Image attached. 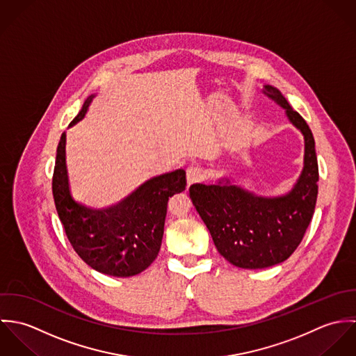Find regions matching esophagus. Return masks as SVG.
Returning a JSON list of instances; mask_svg holds the SVG:
<instances>
[{"mask_svg":"<svg viewBox=\"0 0 356 356\" xmlns=\"http://www.w3.org/2000/svg\"><path fill=\"white\" fill-rule=\"evenodd\" d=\"M204 172L203 170L199 165H191L186 170V179H188V185L196 184L203 181Z\"/></svg>","mask_w":356,"mask_h":356,"instance_id":"obj_1","label":"esophagus"}]
</instances>
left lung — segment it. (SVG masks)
<instances>
[{"label":"left lung","mask_w":356,"mask_h":356,"mask_svg":"<svg viewBox=\"0 0 356 356\" xmlns=\"http://www.w3.org/2000/svg\"><path fill=\"white\" fill-rule=\"evenodd\" d=\"M263 93L285 109L305 136V167L293 189L284 196L261 197L227 178L189 188L218 252L232 264L251 270L278 264L296 251L314 215L319 179L315 141L305 119L277 88L264 85Z\"/></svg>","instance_id":"left-lung-1"}]
</instances>
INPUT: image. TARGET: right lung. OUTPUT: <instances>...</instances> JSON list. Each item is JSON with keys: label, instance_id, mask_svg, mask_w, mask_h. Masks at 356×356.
I'll return each instance as SVG.
<instances>
[{"label": "right lung", "instance_id": "add662e5", "mask_svg": "<svg viewBox=\"0 0 356 356\" xmlns=\"http://www.w3.org/2000/svg\"><path fill=\"white\" fill-rule=\"evenodd\" d=\"M93 97L70 126L83 119ZM185 188L186 172L175 170L147 181L118 205L95 209L78 203L70 189L65 133L61 134L51 179L56 209L75 252L102 274L131 277L151 266L160 251L168 197Z\"/></svg>", "mask_w": 356, "mask_h": 356}]
</instances>
